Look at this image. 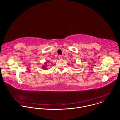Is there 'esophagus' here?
Segmentation results:
<instances>
[{
    "instance_id": "1",
    "label": "esophagus",
    "mask_w": 120,
    "mask_h": 120,
    "mask_svg": "<svg viewBox=\"0 0 120 120\" xmlns=\"http://www.w3.org/2000/svg\"><path fill=\"white\" fill-rule=\"evenodd\" d=\"M58 58H59V59L60 60V59H62V56H61V55H59V57H58Z\"/></svg>"
}]
</instances>
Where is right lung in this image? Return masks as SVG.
Returning <instances> with one entry per match:
<instances>
[{
	"label": "right lung",
	"mask_w": 120,
	"mask_h": 120,
	"mask_svg": "<svg viewBox=\"0 0 120 120\" xmlns=\"http://www.w3.org/2000/svg\"><path fill=\"white\" fill-rule=\"evenodd\" d=\"M47 62H45V63H44V65H43L42 66V68L44 69H45V70H47V69H48V68H46L47 67Z\"/></svg>",
	"instance_id": "right-lung-1"
}]
</instances>
